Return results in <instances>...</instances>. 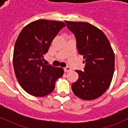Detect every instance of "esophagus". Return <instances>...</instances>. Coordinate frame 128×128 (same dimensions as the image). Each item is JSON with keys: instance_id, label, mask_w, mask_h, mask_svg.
<instances>
[{"instance_id": "obj_1", "label": "esophagus", "mask_w": 128, "mask_h": 128, "mask_svg": "<svg viewBox=\"0 0 128 128\" xmlns=\"http://www.w3.org/2000/svg\"><path fill=\"white\" fill-rule=\"evenodd\" d=\"M70 70H71V68L69 67V66H66V67L64 68V71H65V72H68Z\"/></svg>"}]
</instances>
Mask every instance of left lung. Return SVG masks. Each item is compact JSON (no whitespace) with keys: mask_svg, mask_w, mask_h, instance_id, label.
Instances as JSON below:
<instances>
[{"mask_svg":"<svg viewBox=\"0 0 128 128\" xmlns=\"http://www.w3.org/2000/svg\"><path fill=\"white\" fill-rule=\"evenodd\" d=\"M75 35L78 53L82 55L84 70H76L79 75L72 84L74 94L82 100H93L107 90L115 69V55L102 30L87 22L65 21Z\"/></svg>","mask_w":128,"mask_h":128,"instance_id":"obj_1","label":"left lung"}]
</instances>
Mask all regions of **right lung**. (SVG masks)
I'll use <instances>...</instances> for the list:
<instances>
[{
    "instance_id": "1",
    "label": "right lung",
    "mask_w": 128,
    "mask_h": 128,
    "mask_svg": "<svg viewBox=\"0 0 128 128\" xmlns=\"http://www.w3.org/2000/svg\"><path fill=\"white\" fill-rule=\"evenodd\" d=\"M64 27V22L38 20L25 26L19 34L13 51V67L19 84L30 95L47 96L63 76L62 68L44 64L43 56Z\"/></svg>"
}]
</instances>
